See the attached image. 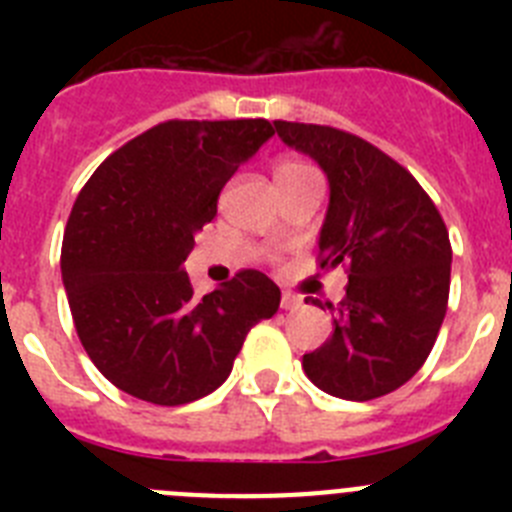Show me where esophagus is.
Masks as SVG:
<instances>
[{
	"label": "esophagus",
	"instance_id": "obj_1",
	"mask_svg": "<svg viewBox=\"0 0 512 512\" xmlns=\"http://www.w3.org/2000/svg\"><path fill=\"white\" fill-rule=\"evenodd\" d=\"M302 300L297 295H292V292H284L282 295V310H300Z\"/></svg>",
	"mask_w": 512,
	"mask_h": 512
}]
</instances>
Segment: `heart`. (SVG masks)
Segmentation results:
<instances>
[{
  "label": "heart",
  "instance_id": "1",
  "mask_svg": "<svg viewBox=\"0 0 512 512\" xmlns=\"http://www.w3.org/2000/svg\"><path fill=\"white\" fill-rule=\"evenodd\" d=\"M312 174H315L312 166L302 164V161H295V158H284V161H279V164L274 166V179H277L279 187L289 182H300V179H305V176H312Z\"/></svg>",
  "mask_w": 512,
  "mask_h": 512
}]
</instances>
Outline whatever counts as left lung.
Instances as JSON below:
<instances>
[{
	"mask_svg": "<svg viewBox=\"0 0 512 512\" xmlns=\"http://www.w3.org/2000/svg\"><path fill=\"white\" fill-rule=\"evenodd\" d=\"M279 138L318 161L330 184L320 269L346 266L333 336L302 356L315 387L341 400L390 395L418 372L441 330L451 243L441 212L395 158L328 125L274 122ZM305 302L320 305L307 297Z\"/></svg>",
	"mask_w": 512,
	"mask_h": 512,
	"instance_id": "obj_1",
	"label": "left lung"
}]
</instances>
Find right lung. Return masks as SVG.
Segmentation results:
<instances>
[{
	"instance_id": "1",
	"label": "right lung",
	"mask_w": 512,
	"mask_h": 512,
	"mask_svg": "<svg viewBox=\"0 0 512 512\" xmlns=\"http://www.w3.org/2000/svg\"><path fill=\"white\" fill-rule=\"evenodd\" d=\"M274 135L269 120H169L84 184L63 233L61 277L99 372L138 400L187 405L228 379L248 330L282 292L256 269L194 297L182 264L217 197Z\"/></svg>"
}]
</instances>
